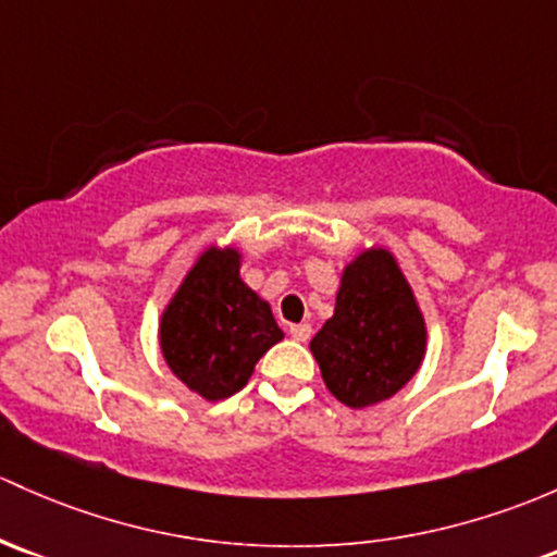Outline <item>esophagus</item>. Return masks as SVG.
<instances>
[{"label": "esophagus", "instance_id": "1", "mask_svg": "<svg viewBox=\"0 0 557 557\" xmlns=\"http://www.w3.org/2000/svg\"><path fill=\"white\" fill-rule=\"evenodd\" d=\"M290 336H294L296 342H307V338L312 336V325H309V323H298V325H290Z\"/></svg>", "mask_w": 557, "mask_h": 557}]
</instances>
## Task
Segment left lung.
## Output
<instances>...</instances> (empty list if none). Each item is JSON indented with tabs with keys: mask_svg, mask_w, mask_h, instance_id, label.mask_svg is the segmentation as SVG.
I'll return each mask as SVG.
<instances>
[{
	"mask_svg": "<svg viewBox=\"0 0 557 557\" xmlns=\"http://www.w3.org/2000/svg\"><path fill=\"white\" fill-rule=\"evenodd\" d=\"M336 400L368 408L413 379L426 352V325L395 256L368 248L344 267L333 318L309 344Z\"/></svg>",
	"mask_w": 557,
	"mask_h": 557,
	"instance_id": "left-lung-1",
	"label": "left lung"
}]
</instances>
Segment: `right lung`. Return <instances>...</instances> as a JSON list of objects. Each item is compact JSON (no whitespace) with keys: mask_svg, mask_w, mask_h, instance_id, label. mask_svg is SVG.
<instances>
[{"mask_svg":"<svg viewBox=\"0 0 557 557\" xmlns=\"http://www.w3.org/2000/svg\"><path fill=\"white\" fill-rule=\"evenodd\" d=\"M237 248L202 250L160 320L168 368L205 400L248 384L256 362L283 338L272 309L239 277Z\"/></svg>","mask_w":557,"mask_h":557,"instance_id":"obj_1","label":"right lung"}]
</instances>
